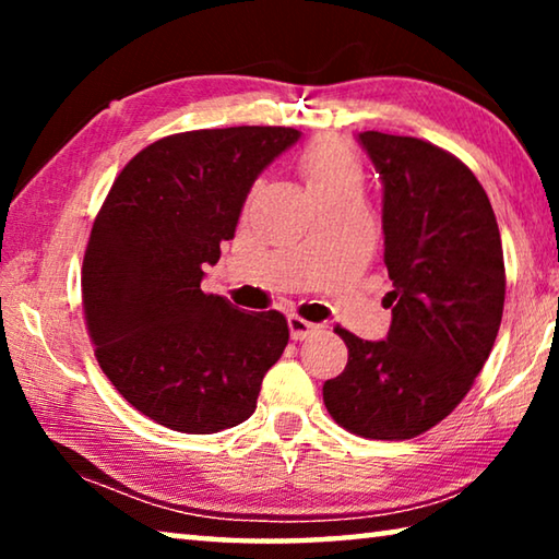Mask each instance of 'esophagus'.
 <instances>
[{
	"instance_id": "34e87169",
	"label": "esophagus",
	"mask_w": 559,
	"mask_h": 559,
	"mask_svg": "<svg viewBox=\"0 0 559 559\" xmlns=\"http://www.w3.org/2000/svg\"><path fill=\"white\" fill-rule=\"evenodd\" d=\"M288 330H290V337L293 340H306L308 335H313L318 325L316 323H308V320H302L298 316H288Z\"/></svg>"
}]
</instances>
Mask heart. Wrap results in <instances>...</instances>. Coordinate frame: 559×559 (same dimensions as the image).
I'll list each match as a JSON object with an SVG mask.
<instances>
[{"mask_svg":"<svg viewBox=\"0 0 559 559\" xmlns=\"http://www.w3.org/2000/svg\"><path fill=\"white\" fill-rule=\"evenodd\" d=\"M300 177L313 197L333 194L340 189H359L362 182V169L359 159L345 140L323 135L316 138L298 157Z\"/></svg>","mask_w":559,"mask_h":559,"instance_id":"1","label":"heart"}]
</instances>
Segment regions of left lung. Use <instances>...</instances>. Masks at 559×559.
Here are the masks:
<instances>
[{"mask_svg": "<svg viewBox=\"0 0 559 559\" xmlns=\"http://www.w3.org/2000/svg\"><path fill=\"white\" fill-rule=\"evenodd\" d=\"M357 140L384 185L392 325L380 343L335 328L347 365L323 402L357 437L402 441L447 419L484 370L503 318V246L486 189L456 155L377 130Z\"/></svg>", "mask_w": 559, "mask_h": 559, "instance_id": "left-lung-1", "label": "left lung"}]
</instances>
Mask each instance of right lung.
<instances>
[{
	"label": "right lung",
	"instance_id": "1",
	"mask_svg": "<svg viewBox=\"0 0 559 559\" xmlns=\"http://www.w3.org/2000/svg\"><path fill=\"white\" fill-rule=\"evenodd\" d=\"M298 138L273 126L167 135L120 169L93 222L81 290L96 359L167 429L216 433L249 419L288 345L278 310L243 313L204 293L202 266L234 239L253 179Z\"/></svg>",
	"mask_w": 559,
	"mask_h": 559
}]
</instances>
